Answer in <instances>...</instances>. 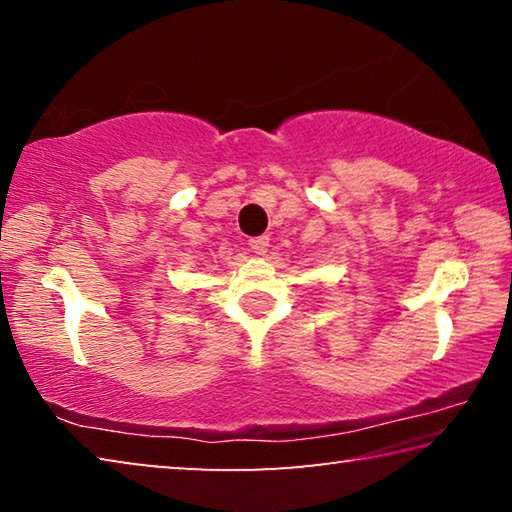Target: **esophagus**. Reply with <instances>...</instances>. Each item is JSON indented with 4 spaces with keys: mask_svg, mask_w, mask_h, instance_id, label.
<instances>
[{
    "mask_svg": "<svg viewBox=\"0 0 512 512\" xmlns=\"http://www.w3.org/2000/svg\"><path fill=\"white\" fill-rule=\"evenodd\" d=\"M248 246H250V250H253V253H257V255H264L266 250H268V237L266 235H262V237H253L248 241Z\"/></svg>",
    "mask_w": 512,
    "mask_h": 512,
    "instance_id": "esophagus-1",
    "label": "esophagus"
}]
</instances>
